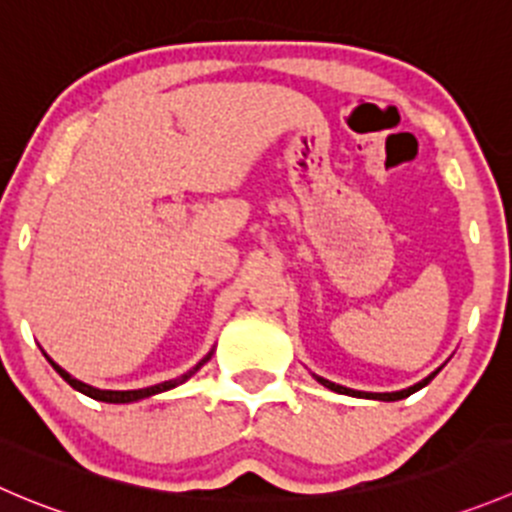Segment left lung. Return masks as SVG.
Returning <instances> with one entry per match:
<instances>
[{
	"label": "left lung",
	"mask_w": 512,
	"mask_h": 512,
	"mask_svg": "<svg viewBox=\"0 0 512 512\" xmlns=\"http://www.w3.org/2000/svg\"><path fill=\"white\" fill-rule=\"evenodd\" d=\"M435 375H438V370H435L433 375H428V377H425L423 382H418V385H413V388H408V390H400V393H360V390L342 388V385H335V382H330V380H322V377H317V380H320L322 385H325V388L335 390V393H340V395H357V398H370V400H403V398H408V395H413L415 390L425 388V385H428V382L433 380Z\"/></svg>",
	"instance_id": "left-lung-1"
}]
</instances>
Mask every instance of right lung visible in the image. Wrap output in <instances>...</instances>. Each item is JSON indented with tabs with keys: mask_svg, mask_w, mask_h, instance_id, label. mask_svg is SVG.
<instances>
[{
	"mask_svg": "<svg viewBox=\"0 0 512 512\" xmlns=\"http://www.w3.org/2000/svg\"><path fill=\"white\" fill-rule=\"evenodd\" d=\"M210 355H212V352H210ZM210 355H207L205 360H200V362H197V365L192 367L190 372H185V375H180V377H177V380H167V382H160V385H152V388H142V390H97V388H92V385H84V382L74 380V377L69 375V372H64L62 367H59L57 362H54V360H49V357H47V360L52 362V367H54V370H57L59 375H62L64 380H67L69 385H72L74 390H79V393L89 395V398H94V400H102V403H132V400L150 398V395L165 393V390H172V388H177V385H180V382H185L187 377H192V375H195V372L200 370V367L205 365L207 360H210Z\"/></svg>",
	"mask_w": 512,
	"mask_h": 512,
	"instance_id": "add662e5",
	"label": "right lung"
}]
</instances>
